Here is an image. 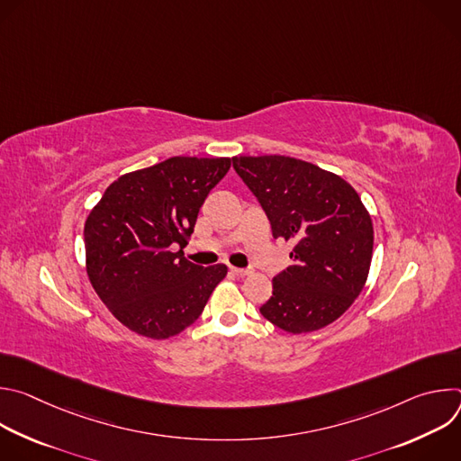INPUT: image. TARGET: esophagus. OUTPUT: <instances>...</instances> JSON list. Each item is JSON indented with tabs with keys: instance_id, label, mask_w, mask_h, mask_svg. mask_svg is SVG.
<instances>
[{
	"instance_id": "1",
	"label": "esophagus",
	"mask_w": 461,
	"mask_h": 461,
	"mask_svg": "<svg viewBox=\"0 0 461 461\" xmlns=\"http://www.w3.org/2000/svg\"><path fill=\"white\" fill-rule=\"evenodd\" d=\"M230 270H231V274L237 276V277H246V276H249V270H248V268H235V267H231Z\"/></svg>"
}]
</instances>
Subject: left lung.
Masks as SVG:
<instances>
[{"instance_id": "8db88e82", "label": "left lung", "mask_w": 461, "mask_h": 461, "mask_svg": "<svg viewBox=\"0 0 461 461\" xmlns=\"http://www.w3.org/2000/svg\"><path fill=\"white\" fill-rule=\"evenodd\" d=\"M231 160L274 237L295 244L294 265L274 277L260 313L290 334L334 322L361 294L372 262L374 228L359 194L341 176L304 160L281 155Z\"/></svg>"}]
</instances>
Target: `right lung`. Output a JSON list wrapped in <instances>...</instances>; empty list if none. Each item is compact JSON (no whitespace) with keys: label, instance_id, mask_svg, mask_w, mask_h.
I'll list each match as a JSON object with an SVG mask.
<instances>
[{"label":"right lung","instance_id":"add662e5","mask_svg":"<svg viewBox=\"0 0 461 461\" xmlns=\"http://www.w3.org/2000/svg\"><path fill=\"white\" fill-rule=\"evenodd\" d=\"M231 158L173 157L122 175L86 221L89 281L129 330L167 339L201 317L226 265L203 268L184 258L208 193ZM181 246L178 252L172 248Z\"/></svg>","mask_w":461,"mask_h":461}]
</instances>
